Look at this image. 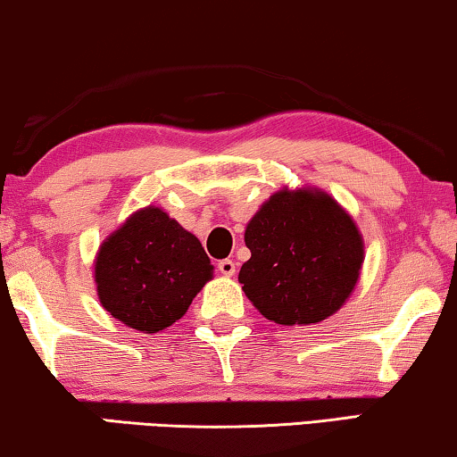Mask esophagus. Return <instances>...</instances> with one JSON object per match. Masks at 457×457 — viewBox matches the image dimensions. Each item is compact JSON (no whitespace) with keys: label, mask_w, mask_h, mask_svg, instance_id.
<instances>
[{"label":"esophagus","mask_w":457,"mask_h":457,"mask_svg":"<svg viewBox=\"0 0 457 457\" xmlns=\"http://www.w3.org/2000/svg\"><path fill=\"white\" fill-rule=\"evenodd\" d=\"M218 270H220L222 276H235V262L233 260H222L218 262Z\"/></svg>","instance_id":"esophagus-1"}]
</instances>
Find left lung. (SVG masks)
<instances>
[{
	"label": "left lung",
	"instance_id": "1",
	"mask_svg": "<svg viewBox=\"0 0 457 457\" xmlns=\"http://www.w3.org/2000/svg\"><path fill=\"white\" fill-rule=\"evenodd\" d=\"M251 257L239 282L253 307L280 326H309L338 311L361 276L365 245L332 195L282 187L245 228Z\"/></svg>",
	"mask_w": 457,
	"mask_h": 457
}]
</instances>
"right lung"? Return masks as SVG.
Returning <instances> with one entry per match:
<instances>
[{
    "label": "right lung",
    "mask_w": 457,
    "mask_h": 457,
    "mask_svg": "<svg viewBox=\"0 0 457 457\" xmlns=\"http://www.w3.org/2000/svg\"><path fill=\"white\" fill-rule=\"evenodd\" d=\"M212 272L197 237L156 206L131 214L103 241L95 262L101 305L144 334L181 320Z\"/></svg>",
    "instance_id": "right-lung-1"
}]
</instances>
